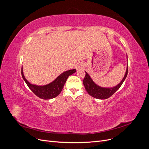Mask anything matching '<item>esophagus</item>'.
I'll return each mask as SVG.
<instances>
[{"mask_svg":"<svg viewBox=\"0 0 149 149\" xmlns=\"http://www.w3.org/2000/svg\"><path fill=\"white\" fill-rule=\"evenodd\" d=\"M76 70H81L83 69V66L81 64H78V65H77V66H76Z\"/></svg>","mask_w":149,"mask_h":149,"instance_id":"1","label":"esophagus"}]
</instances>
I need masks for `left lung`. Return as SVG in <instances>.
<instances>
[{
    "instance_id": "1",
    "label": "left lung",
    "mask_w": 149,
    "mask_h": 149,
    "mask_svg": "<svg viewBox=\"0 0 149 149\" xmlns=\"http://www.w3.org/2000/svg\"><path fill=\"white\" fill-rule=\"evenodd\" d=\"M85 73L86 75L83 79V84L84 86L86 91L88 92V93L90 96H91L93 97L99 99V100H106V99L111 97L112 94H114L119 89V88L121 86V85L123 84L125 79L127 77V75L128 73V67L127 68L125 74L120 83L117 86H116L111 88H102L101 86H99L97 85L95 83H94L91 78L90 77V76L86 73V72L85 71Z\"/></svg>"
}]
</instances>
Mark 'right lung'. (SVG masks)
<instances>
[{
	"mask_svg": "<svg viewBox=\"0 0 149 149\" xmlns=\"http://www.w3.org/2000/svg\"><path fill=\"white\" fill-rule=\"evenodd\" d=\"M76 71L75 69H73L65 71L60 76H58L53 81L44 86H37L30 84L25 79L22 68V76L29 88L36 96L43 100H50L59 95L63 88L68 76L75 73Z\"/></svg>",
	"mask_w": 149,
	"mask_h": 149,
	"instance_id": "obj_1",
	"label": "right lung"
}]
</instances>
